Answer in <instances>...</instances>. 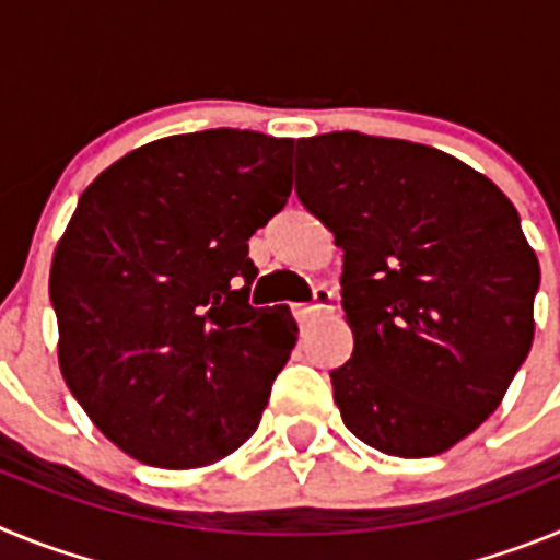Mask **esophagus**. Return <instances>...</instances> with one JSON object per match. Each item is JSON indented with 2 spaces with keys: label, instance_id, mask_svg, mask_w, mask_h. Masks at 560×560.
<instances>
[{
  "label": "esophagus",
  "instance_id": "1",
  "mask_svg": "<svg viewBox=\"0 0 560 560\" xmlns=\"http://www.w3.org/2000/svg\"><path fill=\"white\" fill-rule=\"evenodd\" d=\"M334 300H336V296H334V291L328 289V285H316L314 303L294 305V316L300 319V323H308V319H314V316L334 311Z\"/></svg>",
  "mask_w": 560,
  "mask_h": 560
}]
</instances>
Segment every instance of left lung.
<instances>
[{
  "label": "left lung",
  "instance_id": "8db88e82",
  "mask_svg": "<svg viewBox=\"0 0 560 560\" xmlns=\"http://www.w3.org/2000/svg\"><path fill=\"white\" fill-rule=\"evenodd\" d=\"M296 196L345 252V427L393 457L446 452L530 353L541 269L516 207L438 148L359 131L296 142Z\"/></svg>",
  "mask_w": 560,
  "mask_h": 560
}]
</instances>
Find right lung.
Here are the masks:
<instances>
[{
	"instance_id": "right-lung-1",
	"label": "right lung",
	"mask_w": 560,
	"mask_h": 560,
	"mask_svg": "<svg viewBox=\"0 0 560 560\" xmlns=\"http://www.w3.org/2000/svg\"><path fill=\"white\" fill-rule=\"evenodd\" d=\"M291 153L260 131L176 133L83 190L49 269L58 361L133 459L199 468L255 434L296 323L249 305V237L289 201Z\"/></svg>"
}]
</instances>
